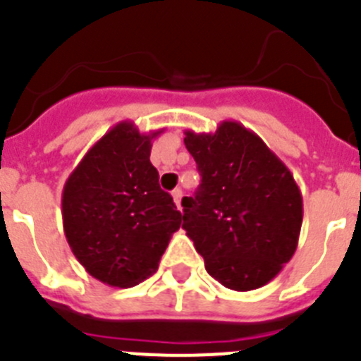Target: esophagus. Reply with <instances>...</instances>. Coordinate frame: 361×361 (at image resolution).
<instances>
[{
  "label": "esophagus",
  "mask_w": 361,
  "mask_h": 361,
  "mask_svg": "<svg viewBox=\"0 0 361 361\" xmlns=\"http://www.w3.org/2000/svg\"><path fill=\"white\" fill-rule=\"evenodd\" d=\"M173 200H175V204H177V208L183 212V206H180V200H183V190L173 191Z\"/></svg>",
  "instance_id": "34e87169"
}]
</instances>
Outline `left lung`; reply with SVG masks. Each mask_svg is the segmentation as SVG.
Here are the masks:
<instances>
[{"label": "left lung", "mask_w": 361, "mask_h": 361, "mask_svg": "<svg viewBox=\"0 0 361 361\" xmlns=\"http://www.w3.org/2000/svg\"><path fill=\"white\" fill-rule=\"evenodd\" d=\"M200 186L183 199V229L209 275L233 291L266 286L298 245L304 204L289 168L255 132L222 121L184 132Z\"/></svg>", "instance_id": "left-lung-1"}]
</instances>
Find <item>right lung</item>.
Returning <instances> with one entry per match:
<instances>
[{
	"label": "right lung",
	"instance_id": "1",
	"mask_svg": "<svg viewBox=\"0 0 361 361\" xmlns=\"http://www.w3.org/2000/svg\"><path fill=\"white\" fill-rule=\"evenodd\" d=\"M132 121L108 130L63 188L66 242L88 275L111 288H132L159 267L180 212L159 186L149 162L153 137Z\"/></svg>",
	"mask_w": 361,
	"mask_h": 361
}]
</instances>
